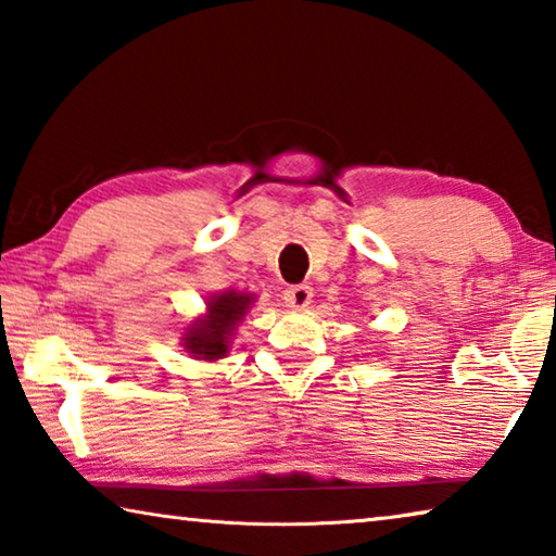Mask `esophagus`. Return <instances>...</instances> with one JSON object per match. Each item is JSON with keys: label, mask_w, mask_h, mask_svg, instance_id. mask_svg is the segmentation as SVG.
I'll return each mask as SVG.
<instances>
[{"label": "esophagus", "mask_w": 556, "mask_h": 556, "mask_svg": "<svg viewBox=\"0 0 556 556\" xmlns=\"http://www.w3.org/2000/svg\"><path fill=\"white\" fill-rule=\"evenodd\" d=\"M312 296H314L312 287L296 285V287H289L285 291V304L289 308H294V312H301V308H306L308 304H312Z\"/></svg>", "instance_id": "obj_1"}]
</instances>
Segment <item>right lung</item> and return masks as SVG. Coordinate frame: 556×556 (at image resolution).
<instances>
[{
	"label": "right lung",
	"mask_w": 556,
	"mask_h": 556,
	"mask_svg": "<svg viewBox=\"0 0 556 556\" xmlns=\"http://www.w3.org/2000/svg\"><path fill=\"white\" fill-rule=\"evenodd\" d=\"M252 306L250 294L223 291L208 301V314L188 326L184 333V348L199 361H220L228 353L232 331Z\"/></svg>",
	"instance_id": "right-lung-1"
}]
</instances>
